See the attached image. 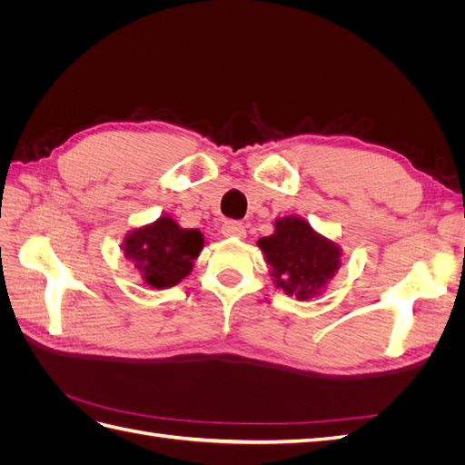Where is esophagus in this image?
I'll list each match as a JSON object with an SVG mask.
<instances>
[{
  "label": "esophagus",
  "instance_id": "esophagus-1",
  "mask_svg": "<svg viewBox=\"0 0 465 465\" xmlns=\"http://www.w3.org/2000/svg\"><path fill=\"white\" fill-rule=\"evenodd\" d=\"M223 234L229 236V238H244L246 229H244V224L238 223V221H224Z\"/></svg>",
  "mask_w": 465,
  "mask_h": 465
}]
</instances>
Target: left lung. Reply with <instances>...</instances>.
<instances>
[{
	"label": "left lung",
	"mask_w": 465,
	"mask_h": 465,
	"mask_svg": "<svg viewBox=\"0 0 465 465\" xmlns=\"http://www.w3.org/2000/svg\"><path fill=\"white\" fill-rule=\"evenodd\" d=\"M275 283L287 294L306 301L328 283L340 267V248L316 234L311 224L299 217L275 223V234L258 242Z\"/></svg>",
	"instance_id": "left-lung-1"
}]
</instances>
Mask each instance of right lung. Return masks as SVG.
Masks as SVG:
<instances>
[{"label":"right lung","instance_id":"1","mask_svg":"<svg viewBox=\"0 0 465 465\" xmlns=\"http://www.w3.org/2000/svg\"><path fill=\"white\" fill-rule=\"evenodd\" d=\"M203 244L198 229H180L171 217H161L125 238L124 252L147 285L166 289L192 272Z\"/></svg>","mask_w":465,"mask_h":465}]
</instances>
